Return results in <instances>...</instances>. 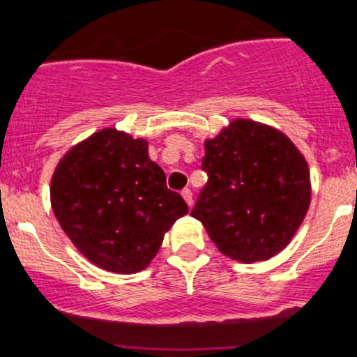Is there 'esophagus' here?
Instances as JSON below:
<instances>
[{
  "label": "esophagus",
  "instance_id": "34e87169",
  "mask_svg": "<svg viewBox=\"0 0 357 357\" xmlns=\"http://www.w3.org/2000/svg\"><path fill=\"white\" fill-rule=\"evenodd\" d=\"M181 195H183V198H185V202L188 203V206H193V193H191V190H188V188H185V190L181 191Z\"/></svg>",
  "mask_w": 357,
  "mask_h": 357
}]
</instances>
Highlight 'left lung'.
Here are the masks:
<instances>
[{"label": "left lung", "instance_id": "1", "mask_svg": "<svg viewBox=\"0 0 357 357\" xmlns=\"http://www.w3.org/2000/svg\"><path fill=\"white\" fill-rule=\"evenodd\" d=\"M208 183L191 210L230 259L268 261L295 237L312 199L310 169L287 134L234 119L205 140Z\"/></svg>", "mask_w": 357, "mask_h": 357}]
</instances>
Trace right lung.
Here are the masks:
<instances>
[{
	"mask_svg": "<svg viewBox=\"0 0 357 357\" xmlns=\"http://www.w3.org/2000/svg\"><path fill=\"white\" fill-rule=\"evenodd\" d=\"M59 225L89 262L115 274L140 273L164 234L188 213L181 195L149 158V142L105 127L62 155L50 179Z\"/></svg>",
	"mask_w": 357,
	"mask_h": 357,
	"instance_id": "right-lung-1",
	"label": "right lung"
}]
</instances>
